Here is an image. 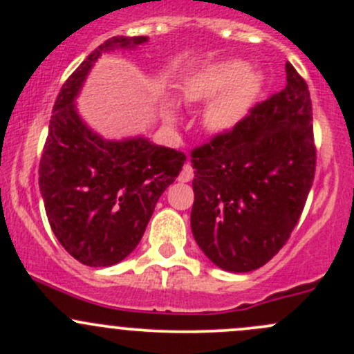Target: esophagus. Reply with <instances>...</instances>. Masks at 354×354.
<instances>
[{
  "label": "esophagus",
  "instance_id": "obj_1",
  "mask_svg": "<svg viewBox=\"0 0 354 354\" xmlns=\"http://www.w3.org/2000/svg\"><path fill=\"white\" fill-rule=\"evenodd\" d=\"M178 180H180L181 183H187V181L194 180V167H192L188 162L185 164L183 169H181V173H180V178H178Z\"/></svg>",
  "mask_w": 354,
  "mask_h": 354
}]
</instances>
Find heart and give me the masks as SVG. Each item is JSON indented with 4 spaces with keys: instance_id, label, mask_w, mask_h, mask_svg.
Segmentation results:
<instances>
[{
    "instance_id": "obj_1",
    "label": "heart",
    "mask_w": 354,
    "mask_h": 354,
    "mask_svg": "<svg viewBox=\"0 0 354 354\" xmlns=\"http://www.w3.org/2000/svg\"><path fill=\"white\" fill-rule=\"evenodd\" d=\"M263 80L241 59H226L195 71L187 78L181 97L187 102H209L203 124L214 135H227L250 116L262 94ZM171 116V114H169Z\"/></svg>"
}]
</instances>
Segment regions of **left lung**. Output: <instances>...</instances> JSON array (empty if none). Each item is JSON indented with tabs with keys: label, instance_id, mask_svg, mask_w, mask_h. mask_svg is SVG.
<instances>
[{
	"label": "left lung",
	"instance_id": "obj_1",
	"mask_svg": "<svg viewBox=\"0 0 354 354\" xmlns=\"http://www.w3.org/2000/svg\"><path fill=\"white\" fill-rule=\"evenodd\" d=\"M308 85L286 63V87L234 131L194 149L192 233L227 272L266 266L298 224L315 176Z\"/></svg>",
	"mask_w": 354,
	"mask_h": 354
}]
</instances>
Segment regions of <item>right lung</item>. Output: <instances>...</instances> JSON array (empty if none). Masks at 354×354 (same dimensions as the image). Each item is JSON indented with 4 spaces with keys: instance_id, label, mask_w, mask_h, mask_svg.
Instances as JSON below:
<instances>
[{
    "instance_id": "obj_1",
    "label": "right lung",
    "mask_w": 354,
    "mask_h": 354,
    "mask_svg": "<svg viewBox=\"0 0 354 354\" xmlns=\"http://www.w3.org/2000/svg\"><path fill=\"white\" fill-rule=\"evenodd\" d=\"M147 35L102 42L68 77L53 106L39 164V188L51 230L73 259L109 267L142 240L160 195L176 180L187 156L145 137L106 140L77 109L85 78L104 53L135 49Z\"/></svg>"
}]
</instances>
